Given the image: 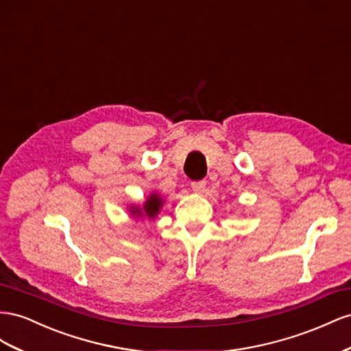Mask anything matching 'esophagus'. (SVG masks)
<instances>
[{
	"instance_id": "34e87169",
	"label": "esophagus",
	"mask_w": 351,
	"mask_h": 351,
	"mask_svg": "<svg viewBox=\"0 0 351 351\" xmlns=\"http://www.w3.org/2000/svg\"><path fill=\"white\" fill-rule=\"evenodd\" d=\"M191 188L195 194H203L206 191V181H197V182H193L191 184Z\"/></svg>"
}]
</instances>
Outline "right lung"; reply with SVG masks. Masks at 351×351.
Here are the masks:
<instances>
[{
    "mask_svg": "<svg viewBox=\"0 0 351 351\" xmlns=\"http://www.w3.org/2000/svg\"><path fill=\"white\" fill-rule=\"evenodd\" d=\"M162 207H163L162 197L154 193L147 198V202L144 203L143 208L141 207H132L131 213L135 215V216H147L148 219H154L158 215L160 208H162Z\"/></svg>",
    "mask_w": 351,
    "mask_h": 351,
    "instance_id": "right-lung-1",
    "label": "right lung"
}]
</instances>
